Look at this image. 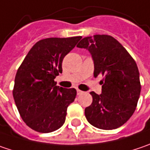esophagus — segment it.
<instances>
[{"label":"esophagus","instance_id":"obj_1","mask_svg":"<svg viewBox=\"0 0 150 150\" xmlns=\"http://www.w3.org/2000/svg\"><path fill=\"white\" fill-rule=\"evenodd\" d=\"M82 93H83L82 91H81V90L77 89V95H81V94H82Z\"/></svg>","mask_w":150,"mask_h":150}]
</instances>
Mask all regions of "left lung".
Wrapping results in <instances>:
<instances>
[{
    "label": "left lung",
    "mask_w": 150,
    "mask_h": 150,
    "mask_svg": "<svg viewBox=\"0 0 150 150\" xmlns=\"http://www.w3.org/2000/svg\"><path fill=\"white\" fill-rule=\"evenodd\" d=\"M77 47L88 50L94 64V76L104 75L102 93L91 92L93 103L85 115L93 127L112 130L121 127L136 110L141 92L136 62L114 37L107 35L87 36Z\"/></svg>",
    "instance_id": "obj_1"
}]
</instances>
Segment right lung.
<instances>
[{
	"label": "right lung",
	"mask_w": 150,
	"mask_h": 150,
	"mask_svg": "<svg viewBox=\"0 0 150 150\" xmlns=\"http://www.w3.org/2000/svg\"><path fill=\"white\" fill-rule=\"evenodd\" d=\"M81 36L47 38L36 42L18 68L13 94L23 120L31 129L48 133L65 121L68 106L76 96L75 88L56 86L64 57Z\"/></svg>",
	"instance_id": "add662e5"
}]
</instances>
